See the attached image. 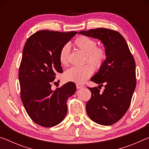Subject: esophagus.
Returning <instances> with one entry per match:
<instances>
[{
  "label": "esophagus",
  "instance_id": "obj_1",
  "mask_svg": "<svg viewBox=\"0 0 149 149\" xmlns=\"http://www.w3.org/2000/svg\"><path fill=\"white\" fill-rule=\"evenodd\" d=\"M82 87H84V85L80 84H76V88L77 89H80Z\"/></svg>",
  "mask_w": 149,
  "mask_h": 149
}]
</instances>
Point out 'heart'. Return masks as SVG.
<instances>
[{"label":"heart","mask_w":149,"mask_h":149,"mask_svg":"<svg viewBox=\"0 0 149 149\" xmlns=\"http://www.w3.org/2000/svg\"><path fill=\"white\" fill-rule=\"evenodd\" d=\"M74 43L78 49L85 53V61L91 63L96 68H100L104 64L107 59V52L103 48L97 46V42L95 40L89 37L81 35L75 39ZM69 56V45H65L60 52L59 60L60 64L64 66L68 65ZM93 72L94 68L89 64L81 66H74L64 73V79L68 81L82 84L91 76Z\"/></svg>","instance_id":"heart-1"}]
</instances>
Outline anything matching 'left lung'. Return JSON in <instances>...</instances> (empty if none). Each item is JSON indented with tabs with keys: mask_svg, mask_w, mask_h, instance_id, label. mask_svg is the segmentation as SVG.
I'll return each instance as SVG.
<instances>
[{
	"mask_svg": "<svg viewBox=\"0 0 149 149\" xmlns=\"http://www.w3.org/2000/svg\"><path fill=\"white\" fill-rule=\"evenodd\" d=\"M79 33L99 39L107 52L104 64L91 79L100 86L104 84V89L100 92L97 87H88L91 97L87 102V113L99 124L112 125L123 116L130 106L136 87L135 60L119 32L97 28Z\"/></svg>",
	"mask_w": 149,
	"mask_h": 149,
	"instance_id": "1",
	"label": "left lung"
}]
</instances>
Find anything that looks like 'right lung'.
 I'll return each instance as SVG.
<instances>
[{
  "mask_svg": "<svg viewBox=\"0 0 149 149\" xmlns=\"http://www.w3.org/2000/svg\"><path fill=\"white\" fill-rule=\"evenodd\" d=\"M76 34L42 30L31 35L25 44L18 75L21 99L31 119L42 127H53L64 120L67 100L76 91L73 82L51 89L56 73L63 72L60 50Z\"/></svg>",
  "mask_w": 149,
  "mask_h": 149,
  "instance_id": "add662e5",
  "label": "right lung"
}]
</instances>
